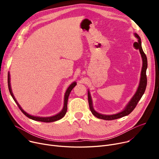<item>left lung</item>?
Masks as SVG:
<instances>
[{
	"mask_svg": "<svg viewBox=\"0 0 159 159\" xmlns=\"http://www.w3.org/2000/svg\"><path fill=\"white\" fill-rule=\"evenodd\" d=\"M135 37L138 39V42H136V43H134L133 46L136 48L139 49L140 53L141 54L142 58H143V68H142V71H141V77H140V84L139 86L137 89V91H136L135 94L134 96L133 97V98L131 99L130 102L128 103L127 106L126 107L125 109L117 113V114H115L112 115H102L100 114L97 112H96L93 107V104H92V101H91V98L89 94V92L88 91V102H89V109L92 113V114L95 116L98 119H101L103 120H115V119H117L121 117H123L124 116H126L129 115L130 113L133 111V110L135 109V107L137 106L139 101L140 100L141 97H143V94L145 92L146 85H147V77H146V69L148 68V61H147V57L144 52H143V48H142L141 46V39L140 37L137 34V33H135Z\"/></svg>",
	"mask_w": 159,
	"mask_h": 159,
	"instance_id": "obj_1",
	"label": "left lung"
}]
</instances>
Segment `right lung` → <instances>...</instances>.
Instances as JSON below:
<instances>
[{
	"instance_id": "obj_1",
	"label": "right lung",
	"mask_w": 159,
	"mask_h": 159,
	"mask_svg": "<svg viewBox=\"0 0 159 159\" xmlns=\"http://www.w3.org/2000/svg\"><path fill=\"white\" fill-rule=\"evenodd\" d=\"M7 83H8V89H9L10 91V93L11 95V97H13V100L15 101V102L17 104L18 107H19V109L21 110V111L26 115L27 117L32 119V120H37V121H40V122H55L57 121L58 120H60L61 119L63 116L66 115V111H67V104H68V97L70 95V93L71 92V91L73 89V88L76 86V82H73L72 84L69 86V88L67 89L66 91V93H65V96H64V107L62 110L59 113H58L57 115L53 116H50V117H39V116H32L30 115L29 114H28L26 112H25L22 108L20 106V105L18 104V102H16V99L15 98L13 93L11 91V86H10V74L8 73L7 75Z\"/></svg>"
}]
</instances>
